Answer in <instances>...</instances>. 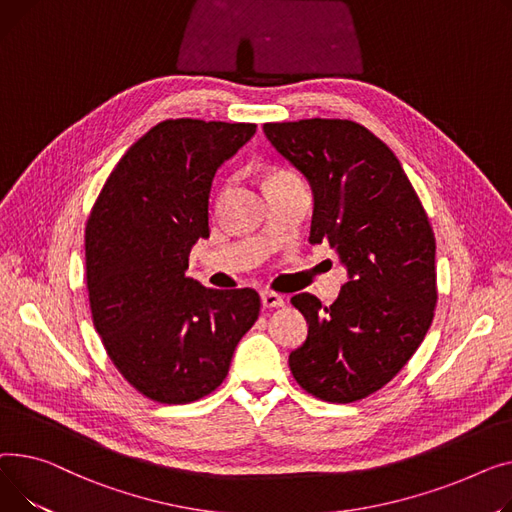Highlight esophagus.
Returning a JSON list of instances; mask_svg holds the SVG:
<instances>
[{
    "label": "esophagus",
    "mask_w": 512,
    "mask_h": 512,
    "mask_svg": "<svg viewBox=\"0 0 512 512\" xmlns=\"http://www.w3.org/2000/svg\"><path fill=\"white\" fill-rule=\"evenodd\" d=\"M262 306L264 308H281V306H285V297L275 291H262Z\"/></svg>",
    "instance_id": "34e87169"
}]
</instances>
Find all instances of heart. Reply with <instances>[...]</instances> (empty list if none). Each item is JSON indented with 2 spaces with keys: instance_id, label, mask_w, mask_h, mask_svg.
Masks as SVG:
<instances>
[{
  "instance_id": "heart-1",
  "label": "heart",
  "mask_w": 512,
  "mask_h": 512,
  "mask_svg": "<svg viewBox=\"0 0 512 512\" xmlns=\"http://www.w3.org/2000/svg\"><path fill=\"white\" fill-rule=\"evenodd\" d=\"M279 175H293V173H287V171H277V173H273V175H268V179H270V177H279Z\"/></svg>"
}]
</instances>
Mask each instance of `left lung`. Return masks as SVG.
Here are the masks:
<instances>
[{
	"mask_svg": "<svg viewBox=\"0 0 512 512\" xmlns=\"http://www.w3.org/2000/svg\"><path fill=\"white\" fill-rule=\"evenodd\" d=\"M264 134L312 186L310 244L337 250L349 273L330 306L312 293L291 297L308 322L291 374L316 399H366L401 372L432 324V225L393 150L362 124L312 117L264 124Z\"/></svg>",
	"mask_w": 512,
	"mask_h": 512,
	"instance_id": "left-lung-1",
	"label": "left lung"
}]
</instances>
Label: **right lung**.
I'll use <instances>...</instances> for the list:
<instances>
[{"instance_id":"obj_1","label":"right lung","mask_w":512,"mask_h":512,"mask_svg":"<svg viewBox=\"0 0 512 512\" xmlns=\"http://www.w3.org/2000/svg\"><path fill=\"white\" fill-rule=\"evenodd\" d=\"M256 124L165 119L119 159L84 233L86 289L103 347L138 393L184 405L225 380L260 314V295L186 277L208 237V194Z\"/></svg>"}]
</instances>
